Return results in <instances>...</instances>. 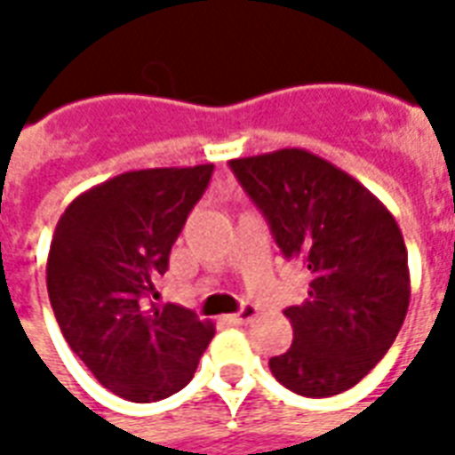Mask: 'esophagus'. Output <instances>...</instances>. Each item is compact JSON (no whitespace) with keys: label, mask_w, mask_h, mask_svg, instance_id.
Listing matches in <instances>:
<instances>
[{"label":"esophagus","mask_w":455,"mask_h":455,"mask_svg":"<svg viewBox=\"0 0 455 455\" xmlns=\"http://www.w3.org/2000/svg\"><path fill=\"white\" fill-rule=\"evenodd\" d=\"M251 319H256V307H241V312H236V315L228 316V322L231 324H248Z\"/></svg>","instance_id":"obj_1"}]
</instances>
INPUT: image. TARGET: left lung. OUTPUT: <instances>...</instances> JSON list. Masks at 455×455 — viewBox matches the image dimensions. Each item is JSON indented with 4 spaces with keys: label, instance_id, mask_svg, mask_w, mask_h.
I'll return each mask as SVG.
<instances>
[{
    "label": "left lung",
    "instance_id": "left-lung-1",
    "mask_svg": "<svg viewBox=\"0 0 455 455\" xmlns=\"http://www.w3.org/2000/svg\"><path fill=\"white\" fill-rule=\"evenodd\" d=\"M287 260L309 270L295 339L270 358L287 390L331 397L361 382L397 339L410 307L404 238L387 207L355 178L302 148L228 163Z\"/></svg>",
    "mask_w": 455,
    "mask_h": 455
}]
</instances>
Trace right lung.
I'll list each match as a JSON object with an SVG mask.
<instances>
[{"instance_id":"obj_1","label":"right lung","mask_w":455,"mask_h":455,"mask_svg":"<svg viewBox=\"0 0 455 455\" xmlns=\"http://www.w3.org/2000/svg\"><path fill=\"white\" fill-rule=\"evenodd\" d=\"M212 172V163L121 172L73 199L55 227L45 283L58 326L124 400L158 402L182 390L214 336V324L185 307L150 302Z\"/></svg>"}]
</instances>
